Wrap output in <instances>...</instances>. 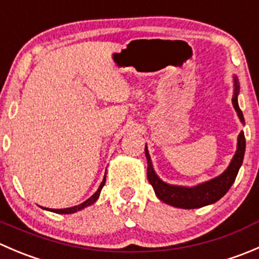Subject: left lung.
Returning <instances> with one entry per match:
<instances>
[{
	"instance_id": "obj_1",
	"label": "left lung",
	"mask_w": 259,
	"mask_h": 259,
	"mask_svg": "<svg viewBox=\"0 0 259 259\" xmlns=\"http://www.w3.org/2000/svg\"><path fill=\"white\" fill-rule=\"evenodd\" d=\"M239 85L237 77H234V95L232 101H233V106L236 109L237 114H238L239 119L242 122H244V117L243 113L238 106V96ZM245 151V138L244 133L241 132L238 137V145H237V151L234 154L233 159H232L231 164L227 168V170L223 174H221L217 178L205 182L203 184L197 185L193 188L187 187H177V185L166 184V183L161 182L158 178V176L154 171L153 165H151L150 156H149L148 149L145 146V155L146 160H148V179L151 187L154 188L156 197L164 203L169 205H173L177 208H183V209H194V208L204 207V205L215 203L217 200L221 199L224 194L229 190L234 180L237 178L239 168H241L243 163V156H244Z\"/></svg>"
}]
</instances>
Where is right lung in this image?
Instances as JSON below:
<instances>
[{
    "label": "right lung",
    "mask_w": 259,
    "mask_h": 259,
    "mask_svg": "<svg viewBox=\"0 0 259 259\" xmlns=\"http://www.w3.org/2000/svg\"><path fill=\"white\" fill-rule=\"evenodd\" d=\"M105 180H106V177H104V180H103V182H101L100 187H99V189L96 190L95 194H94L93 197L89 198L88 200H85V202H83V203H81V204L75 205V207H71V208H65V209H49V210L54 211V213H59V214H70V213H75V211H77V210L82 209V208L88 207V205L93 204L94 202H96V199H98V198H99V195H100L101 189H103L104 184H105ZM44 209H45V208H44Z\"/></svg>",
    "instance_id": "1"
}]
</instances>
